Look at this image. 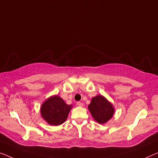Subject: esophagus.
Segmentation results:
<instances>
[{
	"mask_svg": "<svg viewBox=\"0 0 158 158\" xmlns=\"http://www.w3.org/2000/svg\"><path fill=\"white\" fill-rule=\"evenodd\" d=\"M77 105H78L79 106H81V107H82V106H84L83 103H81V102H77Z\"/></svg>",
	"mask_w": 158,
	"mask_h": 158,
	"instance_id": "obj_1",
	"label": "esophagus"
}]
</instances>
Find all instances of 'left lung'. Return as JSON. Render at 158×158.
<instances>
[{"mask_svg": "<svg viewBox=\"0 0 158 158\" xmlns=\"http://www.w3.org/2000/svg\"><path fill=\"white\" fill-rule=\"evenodd\" d=\"M88 108L94 120L101 124L109 121L114 114L113 105L102 95L92 98Z\"/></svg>", "mask_w": 158, "mask_h": 158, "instance_id": "obj_1", "label": "left lung"}]
</instances>
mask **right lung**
<instances>
[{"label": "right lung", "mask_w": 158, "mask_h": 158, "mask_svg": "<svg viewBox=\"0 0 158 158\" xmlns=\"http://www.w3.org/2000/svg\"><path fill=\"white\" fill-rule=\"evenodd\" d=\"M72 108L60 96H52L42 104L41 116L49 125L59 126L67 120Z\"/></svg>", "instance_id": "add662e5"}]
</instances>
